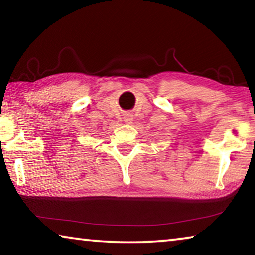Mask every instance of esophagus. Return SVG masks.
<instances>
[{
    "mask_svg": "<svg viewBox=\"0 0 255 255\" xmlns=\"http://www.w3.org/2000/svg\"><path fill=\"white\" fill-rule=\"evenodd\" d=\"M124 122H126L127 124H131L132 123V115L129 114V112L125 114L124 115Z\"/></svg>",
    "mask_w": 255,
    "mask_h": 255,
    "instance_id": "1",
    "label": "esophagus"
}]
</instances>
